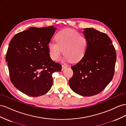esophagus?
Listing matches in <instances>:
<instances>
[{"mask_svg":"<svg viewBox=\"0 0 126 126\" xmlns=\"http://www.w3.org/2000/svg\"><path fill=\"white\" fill-rule=\"evenodd\" d=\"M67 67V66L66 65V64H63V65H62V70H63L64 69H66Z\"/></svg>","mask_w":126,"mask_h":126,"instance_id":"1","label":"esophagus"}]
</instances>
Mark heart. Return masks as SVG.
I'll use <instances>...</instances> for the list:
<instances>
[{
	"label": "heart",
	"mask_w": 126,
	"mask_h": 126,
	"mask_svg": "<svg viewBox=\"0 0 126 126\" xmlns=\"http://www.w3.org/2000/svg\"><path fill=\"white\" fill-rule=\"evenodd\" d=\"M55 42H50L47 48L51 58L59 59L63 51L64 59L73 62H79L85 55L88 46L86 37L76 30L66 29L60 31L55 36Z\"/></svg>",
	"instance_id": "b5f03b06"
}]
</instances>
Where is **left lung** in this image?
Listing matches in <instances>:
<instances>
[{
  "label": "left lung",
  "instance_id": "obj_1",
  "mask_svg": "<svg viewBox=\"0 0 126 126\" xmlns=\"http://www.w3.org/2000/svg\"><path fill=\"white\" fill-rule=\"evenodd\" d=\"M83 34L88 41L87 49L83 58L71 67L74 74L69 85L74 92L90 96L100 93L112 79L117 55L105 33L86 28Z\"/></svg>",
  "mask_w": 126,
  "mask_h": 126
}]
</instances>
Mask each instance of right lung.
Listing matches in <instances>:
<instances>
[{"label": "right lung", "mask_w": 126, "mask_h": 126, "mask_svg": "<svg viewBox=\"0 0 126 126\" xmlns=\"http://www.w3.org/2000/svg\"><path fill=\"white\" fill-rule=\"evenodd\" d=\"M53 26L30 28L13 37L6 53L11 82L30 96L45 94L52 86L53 73L62 65L51 59L47 46L55 33Z\"/></svg>", "instance_id": "1"}]
</instances>
